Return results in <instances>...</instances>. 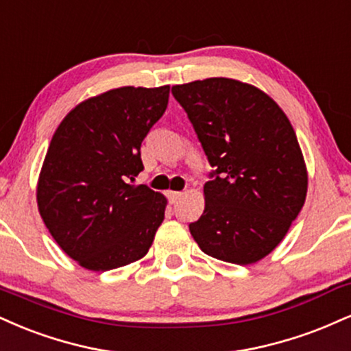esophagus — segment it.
Here are the masks:
<instances>
[{"label":"esophagus","instance_id":"obj_1","mask_svg":"<svg viewBox=\"0 0 351 351\" xmlns=\"http://www.w3.org/2000/svg\"><path fill=\"white\" fill-rule=\"evenodd\" d=\"M181 194H183L181 191H168L167 196H168V199H170V202L173 204V202H176V199H180Z\"/></svg>","mask_w":351,"mask_h":351}]
</instances>
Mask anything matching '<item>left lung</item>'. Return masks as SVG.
Here are the masks:
<instances>
[{"mask_svg":"<svg viewBox=\"0 0 351 351\" xmlns=\"http://www.w3.org/2000/svg\"><path fill=\"white\" fill-rule=\"evenodd\" d=\"M171 93L214 168L204 213L189 232L206 255L256 263L280 245L306 201L296 132L267 93L237 80H197Z\"/></svg>","mask_w":351,"mask_h":351,"instance_id":"1","label":"left lung"}]
</instances>
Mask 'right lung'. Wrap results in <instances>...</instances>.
<instances>
[{
  "label": "right lung",
  "instance_id": "obj_1",
  "mask_svg": "<svg viewBox=\"0 0 351 351\" xmlns=\"http://www.w3.org/2000/svg\"><path fill=\"white\" fill-rule=\"evenodd\" d=\"M170 86H122L66 114L37 183L45 227L70 258L108 271L147 255L167 199L145 184L142 141L168 106Z\"/></svg>",
  "mask_w": 351,
  "mask_h": 351
}]
</instances>
